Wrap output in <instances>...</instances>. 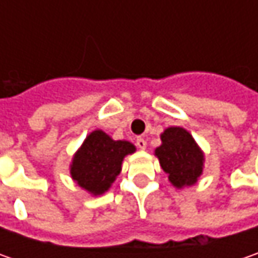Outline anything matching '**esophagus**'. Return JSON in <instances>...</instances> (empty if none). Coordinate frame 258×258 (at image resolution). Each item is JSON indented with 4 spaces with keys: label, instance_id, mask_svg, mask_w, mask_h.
Returning <instances> with one entry per match:
<instances>
[{
    "label": "esophagus",
    "instance_id": "34e87169",
    "mask_svg": "<svg viewBox=\"0 0 258 258\" xmlns=\"http://www.w3.org/2000/svg\"><path fill=\"white\" fill-rule=\"evenodd\" d=\"M136 146H138L139 149H146V141H145L144 138H138V139H136Z\"/></svg>",
    "mask_w": 258,
    "mask_h": 258
}]
</instances>
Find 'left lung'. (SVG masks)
<instances>
[{
    "label": "left lung",
    "mask_w": 258,
    "mask_h": 258,
    "mask_svg": "<svg viewBox=\"0 0 258 258\" xmlns=\"http://www.w3.org/2000/svg\"><path fill=\"white\" fill-rule=\"evenodd\" d=\"M161 142L155 149V156L168 173V181L176 189L198 182L204 172L205 156L192 135L181 126H171L161 134Z\"/></svg>",
    "instance_id": "8db88e82"
}]
</instances>
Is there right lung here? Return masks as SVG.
Returning <instances> with one entry per match:
<instances>
[{
	"mask_svg": "<svg viewBox=\"0 0 258 258\" xmlns=\"http://www.w3.org/2000/svg\"><path fill=\"white\" fill-rule=\"evenodd\" d=\"M134 152L136 146L129 141H114L102 129H96L73 155L70 176L86 192L102 195L110 189L122 171L124 156Z\"/></svg>",
	"mask_w": 258,
	"mask_h": 258,
	"instance_id": "1",
	"label": "right lung"
}]
</instances>
